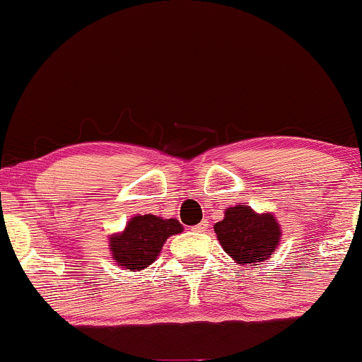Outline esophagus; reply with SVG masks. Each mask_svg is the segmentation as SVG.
Returning <instances> with one entry per match:
<instances>
[{"label":"esophagus","instance_id":"esophagus-1","mask_svg":"<svg viewBox=\"0 0 362 362\" xmlns=\"http://www.w3.org/2000/svg\"><path fill=\"white\" fill-rule=\"evenodd\" d=\"M207 223H209V221H207V219H204V221L195 224L192 230L194 231H199V233H202V231H207V226H209V224H207Z\"/></svg>","mask_w":362,"mask_h":362}]
</instances>
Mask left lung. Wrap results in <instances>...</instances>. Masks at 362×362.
<instances>
[{
  "mask_svg": "<svg viewBox=\"0 0 362 362\" xmlns=\"http://www.w3.org/2000/svg\"><path fill=\"white\" fill-rule=\"evenodd\" d=\"M223 250L242 265H259L281 245L282 228L272 213H257L250 206H233L214 224Z\"/></svg>",
  "mask_w": 362,
  "mask_h": 362,
  "instance_id": "left-lung-1",
  "label": "left lung"
}]
</instances>
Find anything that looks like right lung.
<instances>
[{"label": "right lung", "instance_id": "right-lung-1", "mask_svg": "<svg viewBox=\"0 0 362 362\" xmlns=\"http://www.w3.org/2000/svg\"><path fill=\"white\" fill-rule=\"evenodd\" d=\"M184 231L178 219H163L155 214H136L120 233L109 235L112 260L129 272H139L158 259L172 235Z\"/></svg>", "mask_w": 362, "mask_h": 362}]
</instances>
